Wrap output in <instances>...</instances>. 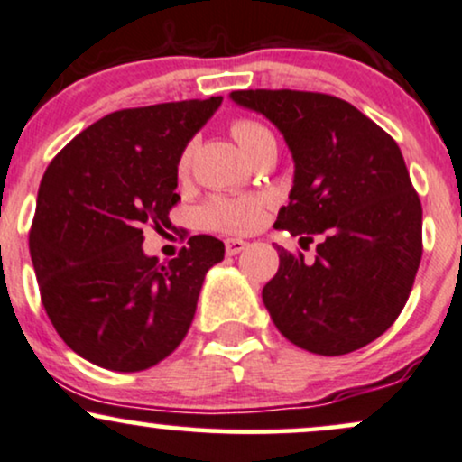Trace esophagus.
Segmentation results:
<instances>
[{
    "mask_svg": "<svg viewBox=\"0 0 462 462\" xmlns=\"http://www.w3.org/2000/svg\"><path fill=\"white\" fill-rule=\"evenodd\" d=\"M244 248H246V242L244 240H237V237H229V240H225L226 254H237V253H242Z\"/></svg>",
    "mask_w": 462,
    "mask_h": 462,
    "instance_id": "34e87169",
    "label": "esophagus"
}]
</instances>
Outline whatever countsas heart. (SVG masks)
Here are the masks:
<instances>
[{"label":"heart","mask_w":462,"mask_h":462,"mask_svg":"<svg viewBox=\"0 0 462 462\" xmlns=\"http://www.w3.org/2000/svg\"><path fill=\"white\" fill-rule=\"evenodd\" d=\"M231 135L248 157L263 146L274 144V135L263 123L254 118H236L231 123ZM194 144H186L177 160V175L186 177L192 166ZM270 199L263 194H216L199 211L200 222L208 229L222 233H248L262 225Z\"/></svg>","instance_id":"heart-1"}]
</instances>
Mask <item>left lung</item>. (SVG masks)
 Returning a JSON list of instances; mask_svg holds the SVG:
<instances>
[{"mask_svg":"<svg viewBox=\"0 0 462 462\" xmlns=\"http://www.w3.org/2000/svg\"><path fill=\"white\" fill-rule=\"evenodd\" d=\"M270 118L294 157V188L276 229L318 237L316 259L279 251L263 287L276 328L298 348L348 355L378 339L409 300L421 262V200L400 146L339 97L307 90H233Z\"/></svg>","mask_w":462,"mask_h":462,"instance_id":"8db88e82","label":"left lung"}]
</instances>
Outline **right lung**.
<instances>
[{
  "label": "right lung",
  "instance_id": "obj_1",
  "mask_svg": "<svg viewBox=\"0 0 462 462\" xmlns=\"http://www.w3.org/2000/svg\"><path fill=\"white\" fill-rule=\"evenodd\" d=\"M222 97L107 114L53 157L38 188L30 254L53 328L70 350L114 372L166 359L192 324L205 273L225 257L194 236L175 259L143 253V231L179 203L177 160Z\"/></svg>",
  "mask_w": 462,
  "mask_h": 462
}]
</instances>
